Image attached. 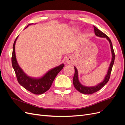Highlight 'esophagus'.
<instances>
[{
	"label": "esophagus",
	"mask_w": 125,
	"mask_h": 125,
	"mask_svg": "<svg viewBox=\"0 0 125 125\" xmlns=\"http://www.w3.org/2000/svg\"><path fill=\"white\" fill-rule=\"evenodd\" d=\"M66 62L67 64H71L73 62V59L71 57L69 56L68 57H67L66 60Z\"/></svg>",
	"instance_id": "esophagus-1"
}]
</instances>
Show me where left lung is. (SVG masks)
Here are the masks:
<instances>
[{
	"label": "left lung",
	"instance_id": "8db88e82",
	"mask_svg": "<svg viewBox=\"0 0 125 125\" xmlns=\"http://www.w3.org/2000/svg\"><path fill=\"white\" fill-rule=\"evenodd\" d=\"M94 26V33H95V34L99 37H106L107 40L109 41V44H110L111 46V52L112 54V61L110 63V65H109V68L107 71V74L106 75V76L104 78V80L103 82H102L99 84H97L96 86H91V87H88V86H85L82 85L80 82L79 81L78 79V70L76 68L74 67V74L73 78V84L77 90H78L79 92H80L82 94H92L98 91H99L100 89H101L107 83V82L108 81L109 78H110V75L111 73V71L112 70V67L113 65H114V60H115V52L114 49L113 47V45L112 42L109 37L104 34L103 32L101 31L97 28H96L95 26Z\"/></svg>",
	"mask_w": 125,
	"mask_h": 125
}]
</instances>
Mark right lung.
<instances>
[{
	"label": "right lung",
	"mask_w": 125,
	"mask_h": 125,
	"mask_svg": "<svg viewBox=\"0 0 125 125\" xmlns=\"http://www.w3.org/2000/svg\"><path fill=\"white\" fill-rule=\"evenodd\" d=\"M18 37L15 40L13 43L12 57H11L12 65L16 73L17 80L21 85L30 92L34 94H43L50 89L56 75L63 68L64 64L62 63L60 66L48 71L43 77L41 78H33L28 76L19 66L16 59V53H15V44Z\"/></svg>",
	"instance_id": "obj_1"
}]
</instances>
